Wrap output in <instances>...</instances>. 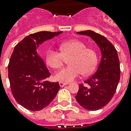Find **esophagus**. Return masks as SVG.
Wrapping results in <instances>:
<instances>
[{"label":"esophagus","mask_w":131,"mask_h":131,"mask_svg":"<svg viewBox=\"0 0 131 131\" xmlns=\"http://www.w3.org/2000/svg\"><path fill=\"white\" fill-rule=\"evenodd\" d=\"M59 85H60V86L61 88H62V87L65 86V85H69V83H64V82H60V83H59Z\"/></svg>","instance_id":"1"}]
</instances>
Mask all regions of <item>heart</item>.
<instances>
[{
    "instance_id": "obj_1",
    "label": "heart",
    "mask_w": 131,
    "mask_h": 131,
    "mask_svg": "<svg viewBox=\"0 0 131 131\" xmlns=\"http://www.w3.org/2000/svg\"><path fill=\"white\" fill-rule=\"evenodd\" d=\"M60 52L50 48L46 54V63L53 69L62 67L65 59L69 67L61 69L54 75L55 79L60 82L69 83L83 73L89 75L94 71L97 64V54L94 50L88 48L83 41L77 39L62 41L60 44Z\"/></svg>"
}]
</instances>
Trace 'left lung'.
<instances>
[{
  "instance_id": "obj_1",
  "label": "left lung",
  "mask_w": 131,
  "mask_h": 131,
  "mask_svg": "<svg viewBox=\"0 0 131 131\" xmlns=\"http://www.w3.org/2000/svg\"><path fill=\"white\" fill-rule=\"evenodd\" d=\"M95 41L101 52V60L97 71L89 79L80 84L77 102L88 110H98L110 102L120 79V64L117 50L104 36L92 30L78 32Z\"/></svg>"
}]
</instances>
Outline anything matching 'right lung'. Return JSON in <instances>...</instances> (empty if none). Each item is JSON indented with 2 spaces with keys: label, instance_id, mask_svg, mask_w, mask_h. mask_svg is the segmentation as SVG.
I'll return each instance as SVG.
<instances>
[{
  "label": "right lung",
  "instance_id": "add662e5",
  "mask_svg": "<svg viewBox=\"0 0 131 131\" xmlns=\"http://www.w3.org/2000/svg\"><path fill=\"white\" fill-rule=\"evenodd\" d=\"M62 32L41 31L31 34L14 47L8 64V78L15 100L31 111L46 107L60 90L58 82L46 80L51 73L37 53L39 45Z\"/></svg>",
  "mask_w": 131,
  "mask_h": 131
}]
</instances>
